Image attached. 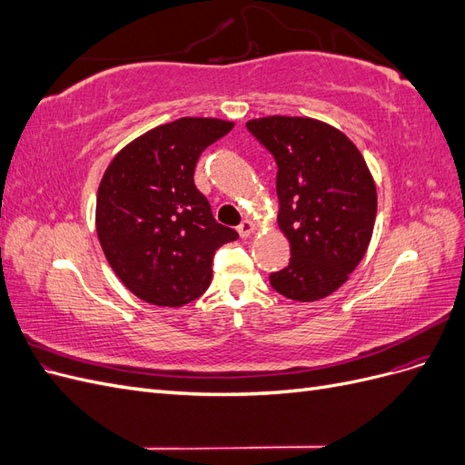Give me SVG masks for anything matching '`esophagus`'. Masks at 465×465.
Instances as JSON below:
<instances>
[{"label":"esophagus","mask_w":465,"mask_h":465,"mask_svg":"<svg viewBox=\"0 0 465 465\" xmlns=\"http://www.w3.org/2000/svg\"><path fill=\"white\" fill-rule=\"evenodd\" d=\"M236 231H238V234H241L242 238H248L252 232L256 231V224L252 223V221H248V219H244L241 224H238Z\"/></svg>","instance_id":"34e87169"}]
</instances>
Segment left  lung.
Returning a JSON list of instances; mask_svg holds the SVG:
<instances>
[{
	"instance_id": "1",
	"label": "left lung",
	"mask_w": 465,
	"mask_h": 465,
	"mask_svg": "<svg viewBox=\"0 0 465 465\" xmlns=\"http://www.w3.org/2000/svg\"><path fill=\"white\" fill-rule=\"evenodd\" d=\"M246 128L277 163V223L291 244L289 265L270 283L291 301L328 297L371 244L376 186L369 166L345 134L314 118L267 116Z\"/></svg>"
}]
</instances>
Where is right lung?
I'll use <instances>...</instances> for the list:
<instances>
[{
    "instance_id": "add662e5",
    "label": "right lung",
    "mask_w": 465,
    "mask_h": 465,
    "mask_svg": "<svg viewBox=\"0 0 465 465\" xmlns=\"http://www.w3.org/2000/svg\"><path fill=\"white\" fill-rule=\"evenodd\" d=\"M217 118H180L125 145L96 193V234L112 270L157 306L195 301L211 283L217 248L238 238L193 184L203 149L232 130Z\"/></svg>"
}]
</instances>
